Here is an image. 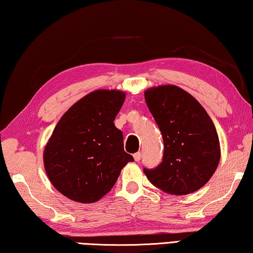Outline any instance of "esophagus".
<instances>
[{"label": "esophagus", "mask_w": 253, "mask_h": 253, "mask_svg": "<svg viewBox=\"0 0 253 253\" xmlns=\"http://www.w3.org/2000/svg\"><path fill=\"white\" fill-rule=\"evenodd\" d=\"M134 158H135L136 162H139L140 160H142V153H140V152L135 153L134 154Z\"/></svg>", "instance_id": "1"}]
</instances>
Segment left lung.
<instances>
[{"mask_svg":"<svg viewBox=\"0 0 253 253\" xmlns=\"http://www.w3.org/2000/svg\"><path fill=\"white\" fill-rule=\"evenodd\" d=\"M145 100L164 143L162 162L144 168L154 186L166 193L184 195L207 184L220 162L215 126L200 102L176 85L145 91Z\"/></svg>","mask_w":253,"mask_h":253,"instance_id":"1","label":"left lung"}]
</instances>
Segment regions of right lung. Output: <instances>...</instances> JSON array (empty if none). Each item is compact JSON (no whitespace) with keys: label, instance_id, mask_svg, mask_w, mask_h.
<instances>
[{"label":"right lung","instance_id":"right-lung-1","mask_svg":"<svg viewBox=\"0 0 253 253\" xmlns=\"http://www.w3.org/2000/svg\"><path fill=\"white\" fill-rule=\"evenodd\" d=\"M125 100L118 90H96L77 101L60 119L44 148L45 172L60 193L92 203L108 193L134 158L124 151L114 121Z\"/></svg>","mask_w":253,"mask_h":253}]
</instances>
